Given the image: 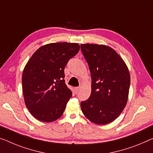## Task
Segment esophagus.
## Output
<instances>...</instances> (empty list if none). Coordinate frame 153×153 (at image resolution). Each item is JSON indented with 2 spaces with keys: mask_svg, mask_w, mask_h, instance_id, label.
I'll return each instance as SVG.
<instances>
[{
  "mask_svg": "<svg viewBox=\"0 0 153 153\" xmlns=\"http://www.w3.org/2000/svg\"><path fill=\"white\" fill-rule=\"evenodd\" d=\"M75 90H76V92L77 93L79 90V87H76V88H75Z\"/></svg>",
  "mask_w": 153,
  "mask_h": 153,
  "instance_id": "esophagus-1",
  "label": "esophagus"
}]
</instances>
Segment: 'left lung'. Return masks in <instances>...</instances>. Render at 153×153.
Wrapping results in <instances>:
<instances>
[{
	"label": "left lung",
	"instance_id": "8db88e82",
	"mask_svg": "<svg viewBox=\"0 0 153 153\" xmlns=\"http://www.w3.org/2000/svg\"><path fill=\"white\" fill-rule=\"evenodd\" d=\"M91 75V93L81 102L84 115L95 124L115 120L127 103L131 78L124 60L112 48L102 45H81Z\"/></svg>",
	"mask_w": 153,
	"mask_h": 153
}]
</instances>
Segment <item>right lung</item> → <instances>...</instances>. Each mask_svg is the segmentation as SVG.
<instances>
[{"instance_id":"obj_1","label":"right lung","mask_w":153,"mask_h":153,"mask_svg":"<svg viewBox=\"0 0 153 153\" xmlns=\"http://www.w3.org/2000/svg\"><path fill=\"white\" fill-rule=\"evenodd\" d=\"M79 50L77 43H51L40 47L27 63L22 91L27 108L37 120L51 122L62 116L72 95L65 68Z\"/></svg>"}]
</instances>
